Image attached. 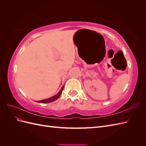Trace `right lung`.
Here are the masks:
<instances>
[{
    "mask_svg": "<svg viewBox=\"0 0 146 146\" xmlns=\"http://www.w3.org/2000/svg\"><path fill=\"white\" fill-rule=\"evenodd\" d=\"M63 88H64V86H63V87L61 88V90L60 91V92H58V93L57 94H56V95H55L54 96H53V97H52V98H48V99H44V100H39V101L38 102L45 104V103H50V102H53V101L56 100L60 96L61 93H62V91L63 90Z\"/></svg>",
    "mask_w": 146,
    "mask_h": 146,
    "instance_id": "right-lung-1",
    "label": "right lung"
}]
</instances>
